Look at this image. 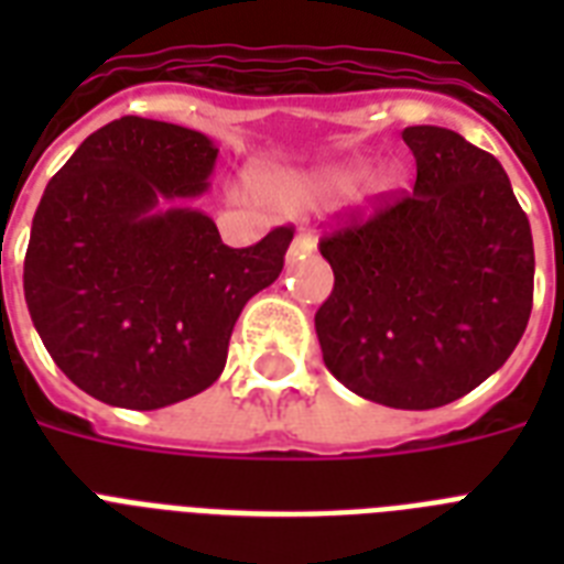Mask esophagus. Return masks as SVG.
Returning a JSON list of instances; mask_svg holds the SVG:
<instances>
[{
    "label": "esophagus",
    "mask_w": 564,
    "mask_h": 564,
    "mask_svg": "<svg viewBox=\"0 0 564 564\" xmlns=\"http://www.w3.org/2000/svg\"><path fill=\"white\" fill-rule=\"evenodd\" d=\"M316 248H318L316 237H313V234H304V230H301V234H295V239H292L290 251H286V263H295V260H304V257L313 254Z\"/></svg>",
    "instance_id": "esophagus-1"
}]
</instances>
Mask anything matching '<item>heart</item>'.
<instances>
[{"label": "heart", "instance_id": "1", "mask_svg": "<svg viewBox=\"0 0 564 564\" xmlns=\"http://www.w3.org/2000/svg\"><path fill=\"white\" fill-rule=\"evenodd\" d=\"M354 178V166L318 170H272L260 175V189L283 210H307L343 193Z\"/></svg>", "mask_w": 564, "mask_h": 564}]
</instances>
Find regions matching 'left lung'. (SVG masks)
<instances>
[{
	"mask_svg": "<svg viewBox=\"0 0 564 564\" xmlns=\"http://www.w3.org/2000/svg\"><path fill=\"white\" fill-rule=\"evenodd\" d=\"M415 187L318 242L334 292L316 313L327 371L366 401L433 410L516 351L533 310V234L507 172L451 128L401 131Z\"/></svg>",
	"mask_w": 564,
	"mask_h": 564,
	"instance_id": "left-lung-1",
	"label": "left lung"
}]
</instances>
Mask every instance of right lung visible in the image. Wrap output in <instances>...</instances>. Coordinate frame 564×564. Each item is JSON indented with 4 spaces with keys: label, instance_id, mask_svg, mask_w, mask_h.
I'll return each mask as SVG.
<instances>
[{
    "label": "right lung",
    "instance_id": "obj_1",
    "mask_svg": "<svg viewBox=\"0 0 564 564\" xmlns=\"http://www.w3.org/2000/svg\"><path fill=\"white\" fill-rule=\"evenodd\" d=\"M219 149L202 131L122 117L84 140L31 221L22 290L40 339L78 389L161 410L216 383L246 301L278 281L290 228L228 248L187 204Z\"/></svg>",
    "mask_w": 564,
    "mask_h": 564
}]
</instances>
